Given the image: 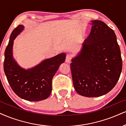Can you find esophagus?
Returning <instances> with one entry per match:
<instances>
[{"label": "esophagus", "mask_w": 126, "mask_h": 126, "mask_svg": "<svg viewBox=\"0 0 126 126\" xmlns=\"http://www.w3.org/2000/svg\"><path fill=\"white\" fill-rule=\"evenodd\" d=\"M71 59H72V58H71V56L70 55H67L66 57L65 62L67 63H70V62L71 61Z\"/></svg>", "instance_id": "34e87169"}]
</instances>
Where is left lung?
<instances>
[{
    "label": "left lung",
    "instance_id": "left-lung-1",
    "mask_svg": "<svg viewBox=\"0 0 126 126\" xmlns=\"http://www.w3.org/2000/svg\"><path fill=\"white\" fill-rule=\"evenodd\" d=\"M92 25L81 51L71 63L75 91L89 97L110 91L122 69L120 49L114 31L100 20H93Z\"/></svg>",
    "mask_w": 126,
    "mask_h": 126
}]
</instances>
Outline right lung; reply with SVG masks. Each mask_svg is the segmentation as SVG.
Wrapping results in <instances>:
<instances>
[{"mask_svg": "<svg viewBox=\"0 0 126 126\" xmlns=\"http://www.w3.org/2000/svg\"><path fill=\"white\" fill-rule=\"evenodd\" d=\"M24 29L18 25L14 29L4 51V71L7 81L18 97L28 101H40L48 97L52 91V79L59 66L65 60L66 54L62 53L47 59L32 69H23L13 58V40Z\"/></svg>", "mask_w": 126, "mask_h": 126, "instance_id": "add662e5", "label": "right lung"}]
</instances>
